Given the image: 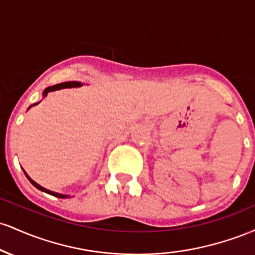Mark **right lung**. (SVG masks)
<instances>
[{
  "label": "right lung",
  "mask_w": 255,
  "mask_h": 255,
  "mask_svg": "<svg viewBox=\"0 0 255 255\" xmlns=\"http://www.w3.org/2000/svg\"><path fill=\"white\" fill-rule=\"evenodd\" d=\"M81 85H83V84L79 83V81H68V83L57 84V85H54V86H50V87H48V89L44 90L43 96H44V97H45V96L48 95L49 92H51V91H56V90H61V89H67V87H78V86H81ZM26 176H27V175H26ZM27 178H28V180H30V182L33 184L34 187H36V188L40 189V191H43V192H45V193H48V194H51V195H54V197H57V198H67V197H68V195L58 194V193H54V192H51V191H48V189L43 188L42 186H39V184L34 182L33 180H31V178L28 177V176H27Z\"/></svg>",
  "instance_id": "1"
}]
</instances>
